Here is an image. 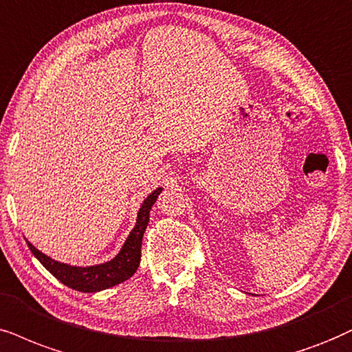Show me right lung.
I'll use <instances>...</instances> for the list:
<instances>
[{"label": "right lung", "instance_id": "right-lung-1", "mask_svg": "<svg viewBox=\"0 0 352 352\" xmlns=\"http://www.w3.org/2000/svg\"><path fill=\"white\" fill-rule=\"evenodd\" d=\"M161 191L162 188L154 190L153 193L144 199L140 211H138L135 229L131 230L130 235H128L126 242L123 243L118 255L115 256L113 260L107 261V263L86 266V268H81V266H71L52 260V258L47 256L45 253L37 250L30 242H28V245L30 248V252L34 253V256L37 258L40 263L45 266L53 276H55L58 281L63 283L65 286L74 289V291L97 292L112 286H117V284L130 279L131 276L136 273L138 266H140L141 242H143L144 230L148 228L149 211Z\"/></svg>", "mask_w": 352, "mask_h": 352}]
</instances>
